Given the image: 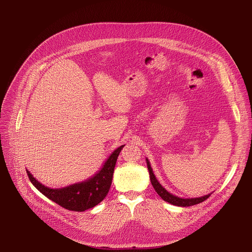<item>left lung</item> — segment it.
Here are the masks:
<instances>
[{"label": "left lung", "mask_w": 252, "mask_h": 252, "mask_svg": "<svg viewBox=\"0 0 252 252\" xmlns=\"http://www.w3.org/2000/svg\"><path fill=\"white\" fill-rule=\"evenodd\" d=\"M147 161V166H148V170H149V175H150V181H151V184L152 186L154 188V190L157 192V194L159 195L162 199L170 204L173 205H177V206H183V207H186V206H192V205H195V204H198V203H201L203 202L204 200H206L207 198L210 196V194L208 195H205V196H202V197H198V198H180L178 196H175L173 194H170L169 192H167L161 185L159 184V182H158L153 174V170H152V167L148 161V159H146Z\"/></svg>", "instance_id": "8db88e82"}]
</instances>
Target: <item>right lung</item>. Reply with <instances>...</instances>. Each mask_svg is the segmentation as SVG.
Segmentation results:
<instances>
[{
  "label": "right lung",
  "instance_id": "obj_1",
  "mask_svg": "<svg viewBox=\"0 0 252 252\" xmlns=\"http://www.w3.org/2000/svg\"><path fill=\"white\" fill-rule=\"evenodd\" d=\"M125 145L112 152L98 173L89 180L61 189H51L37 182L26 169L33 186L60 206L73 211H85L99 204L109 192L117 157Z\"/></svg>",
  "mask_w": 252,
  "mask_h": 252
}]
</instances>
